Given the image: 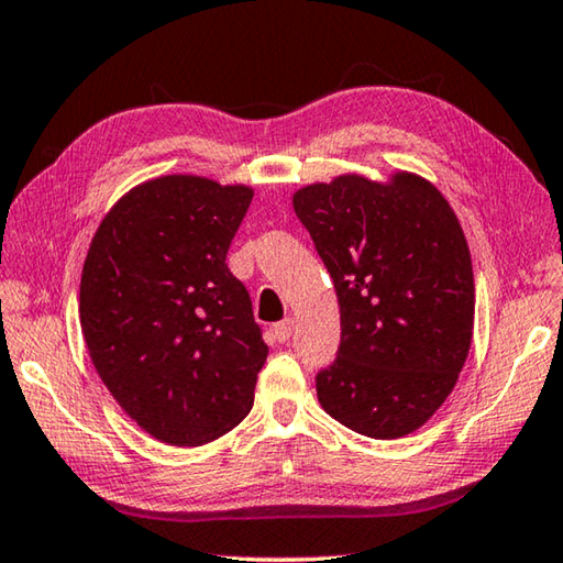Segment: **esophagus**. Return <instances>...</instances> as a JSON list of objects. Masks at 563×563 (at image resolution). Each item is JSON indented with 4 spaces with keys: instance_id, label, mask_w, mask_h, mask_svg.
I'll list each match as a JSON object with an SVG mask.
<instances>
[{
    "instance_id": "esophagus-1",
    "label": "esophagus",
    "mask_w": 563,
    "mask_h": 563,
    "mask_svg": "<svg viewBox=\"0 0 563 563\" xmlns=\"http://www.w3.org/2000/svg\"><path fill=\"white\" fill-rule=\"evenodd\" d=\"M291 333H294V321H291V318H284V321L274 323V338H277L279 343L289 341Z\"/></svg>"
}]
</instances>
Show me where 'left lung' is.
<instances>
[{"instance_id": "1", "label": "left lung", "mask_w": 563, "mask_h": 563, "mask_svg": "<svg viewBox=\"0 0 563 563\" xmlns=\"http://www.w3.org/2000/svg\"><path fill=\"white\" fill-rule=\"evenodd\" d=\"M331 274L341 345L316 375L321 407L369 439H399L437 411L468 357L475 286L468 242L437 188L338 176L294 196Z\"/></svg>"}]
</instances>
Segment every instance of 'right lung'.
<instances>
[{
	"label": "right lung",
	"instance_id": "obj_1",
	"mask_svg": "<svg viewBox=\"0 0 563 563\" xmlns=\"http://www.w3.org/2000/svg\"><path fill=\"white\" fill-rule=\"evenodd\" d=\"M252 188L162 176L132 188L95 232L80 325L104 387L172 446H200L247 417L269 347L228 250Z\"/></svg>",
	"mask_w": 563,
	"mask_h": 563
}]
</instances>
